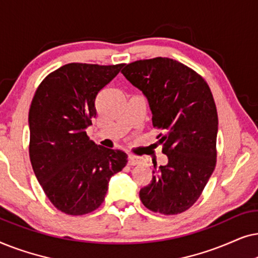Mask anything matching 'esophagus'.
Here are the masks:
<instances>
[{
    "mask_svg": "<svg viewBox=\"0 0 258 258\" xmlns=\"http://www.w3.org/2000/svg\"><path fill=\"white\" fill-rule=\"evenodd\" d=\"M141 162H142V160H141L140 157L133 156V155H129L128 156V163L130 165H137V164H140Z\"/></svg>",
    "mask_w": 258,
    "mask_h": 258,
    "instance_id": "34e87169",
    "label": "esophagus"
}]
</instances>
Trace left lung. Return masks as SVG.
I'll use <instances>...</instances> for the list:
<instances>
[{
	"instance_id": "8db88e82",
	"label": "left lung",
	"mask_w": 258,
	"mask_h": 258,
	"mask_svg": "<svg viewBox=\"0 0 258 258\" xmlns=\"http://www.w3.org/2000/svg\"><path fill=\"white\" fill-rule=\"evenodd\" d=\"M142 90L153 112L154 128L168 164L153 165V178L140 190L154 213L177 215L199 200L216 167L217 109L206 80L168 57L139 59L121 72Z\"/></svg>"
}]
</instances>
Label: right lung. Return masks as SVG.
<instances>
[{"mask_svg":"<svg viewBox=\"0 0 258 258\" xmlns=\"http://www.w3.org/2000/svg\"><path fill=\"white\" fill-rule=\"evenodd\" d=\"M123 67L68 63L37 87L29 109V157L37 181L56 209L80 216L103 203L109 179L128 156L96 146L86 128L95 100Z\"/></svg>","mask_w":258,"mask_h":258,"instance_id":"1","label":"right lung"}]
</instances>
